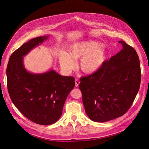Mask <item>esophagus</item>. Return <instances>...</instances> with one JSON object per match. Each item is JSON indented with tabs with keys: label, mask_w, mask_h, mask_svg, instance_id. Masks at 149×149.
<instances>
[{
	"label": "esophagus",
	"mask_w": 149,
	"mask_h": 149,
	"mask_svg": "<svg viewBox=\"0 0 149 149\" xmlns=\"http://www.w3.org/2000/svg\"><path fill=\"white\" fill-rule=\"evenodd\" d=\"M75 87H78V86H79V84H80V81H79V80H75Z\"/></svg>",
	"instance_id": "34e87169"
}]
</instances>
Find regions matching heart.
Returning a JSON list of instances; mask_svg holds the SVG:
<instances>
[{
	"label": "heart",
	"instance_id": "1",
	"mask_svg": "<svg viewBox=\"0 0 149 149\" xmlns=\"http://www.w3.org/2000/svg\"><path fill=\"white\" fill-rule=\"evenodd\" d=\"M103 45L97 41H86L76 42L59 55V63L64 72L70 73L75 66V61L80 59L79 68L84 74H93L98 71L107 59Z\"/></svg>",
	"mask_w": 149,
	"mask_h": 149
}]
</instances>
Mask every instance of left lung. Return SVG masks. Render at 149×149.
<instances>
[{
  "label": "left lung",
  "instance_id": "left-lung-1",
  "mask_svg": "<svg viewBox=\"0 0 149 149\" xmlns=\"http://www.w3.org/2000/svg\"><path fill=\"white\" fill-rule=\"evenodd\" d=\"M122 49L106 60L96 72L80 79L79 88L88 118L97 122L124 115L132 106L141 83V68L136 50L120 41Z\"/></svg>",
  "mask_w": 149,
  "mask_h": 149
}]
</instances>
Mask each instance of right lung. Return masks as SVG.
<instances>
[{
	"instance_id": "right-lung-1",
	"label": "right lung",
	"mask_w": 149,
	"mask_h": 149,
	"mask_svg": "<svg viewBox=\"0 0 149 149\" xmlns=\"http://www.w3.org/2000/svg\"><path fill=\"white\" fill-rule=\"evenodd\" d=\"M48 38L49 36H40L23 44L11 54L6 68L12 102L25 117L43 125L54 124L60 119L75 83L74 77L63 76L53 69L35 74L25 69L24 57Z\"/></svg>"
}]
</instances>
